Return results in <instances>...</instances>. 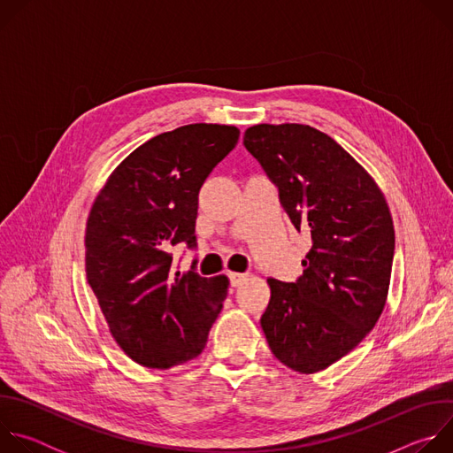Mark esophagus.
<instances>
[{"label":"esophagus","mask_w":453,"mask_h":453,"mask_svg":"<svg viewBox=\"0 0 453 453\" xmlns=\"http://www.w3.org/2000/svg\"><path fill=\"white\" fill-rule=\"evenodd\" d=\"M229 280H231V285L233 287H240L242 283H245L249 280V274H242V273H231L229 274Z\"/></svg>","instance_id":"esophagus-1"}]
</instances>
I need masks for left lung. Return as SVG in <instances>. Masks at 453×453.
I'll use <instances>...</instances> for the list:
<instances>
[{"mask_svg": "<svg viewBox=\"0 0 453 453\" xmlns=\"http://www.w3.org/2000/svg\"><path fill=\"white\" fill-rule=\"evenodd\" d=\"M243 145L278 186L296 229L311 236L296 283L267 280L271 301L260 320L274 357L311 374L355 349L381 315L393 217L367 170L310 125H252Z\"/></svg>", "mask_w": 453, "mask_h": 453, "instance_id": "8db88e82", "label": "left lung"}]
</instances>
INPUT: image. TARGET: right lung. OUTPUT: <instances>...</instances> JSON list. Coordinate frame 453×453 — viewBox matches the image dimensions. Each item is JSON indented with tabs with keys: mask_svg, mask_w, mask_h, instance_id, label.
I'll list each match as a JSON object with an SVG mask.
<instances>
[{
	"mask_svg": "<svg viewBox=\"0 0 453 453\" xmlns=\"http://www.w3.org/2000/svg\"><path fill=\"white\" fill-rule=\"evenodd\" d=\"M234 125L191 123L128 154L109 175L86 226V274L116 344L168 369L203 353L227 296L226 276L172 271V247L197 245L199 191L236 147Z\"/></svg>",
	"mask_w": 453,
	"mask_h": 453,
	"instance_id": "add662e5",
	"label": "right lung"
}]
</instances>
